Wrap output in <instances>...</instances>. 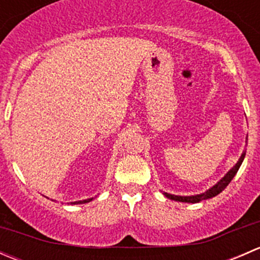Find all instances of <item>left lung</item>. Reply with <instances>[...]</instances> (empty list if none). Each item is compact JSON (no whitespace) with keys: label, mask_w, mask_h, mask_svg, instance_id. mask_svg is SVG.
Listing matches in <instances>:
<instances>
[{"label":"left lung","mask_w":260,"mask_h":260,"mask_svg":"<svg viewBox=\"0 0 260 260\" xmlns=\"http://www.w3.org/2000/svg\"><path fill=\"white\" fill-rule=\"evenodd\" d=\"M245 152L246 151H243L242 156H240L239 161H238L237 164H235V166L233 167V169L230 170V171L228 172V174L225 175V176L222 177V179L220 180L219 182L216 183V185H214L211 188H209V190L206 191V192L200 193V195H193V196H177V195H171V193H167V192H164V195L166 196L167 199H171V200L181 201V203H191V204L200 203V201L208 200V199H211V198H214V196L219 195V193L221 192V191L224 190V188L226 187L228 185H229L230 181L233 180V177H234L235 175H237L238 170H239V167L242 166L244 157H245Z\"/></svg>","instance_id":"obj_1"}]
</instances>
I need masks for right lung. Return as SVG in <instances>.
Wrapping results in <instances>:
<instances>
[{"label": "right lung", "mask_w": 260, "mask_h": 260, "mask_svg": "<svg viewBox=\"0 0 260 260\" xmlns=\"http://www.w3.org/2000/svg\"><path fill=\"white\" fill-rule=\"evenodd\" d=\"M93 199H86V200H83V201H74V203L72 204H85V203H89V201H91Z\"/></svg>", "instance_id": "1"}]
</instances>
